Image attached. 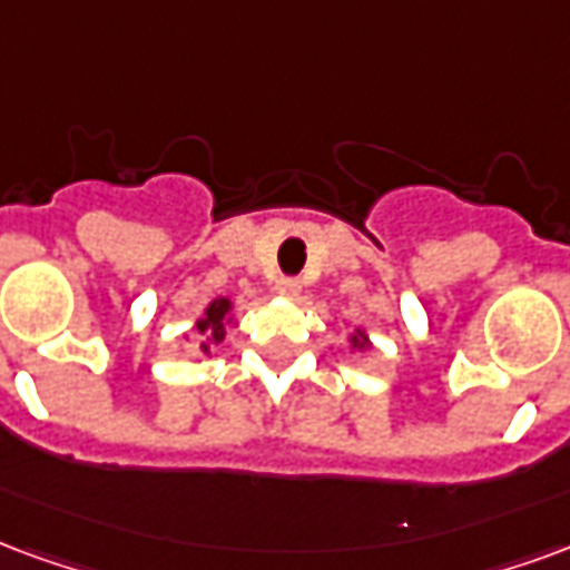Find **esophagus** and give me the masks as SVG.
Wrapping results in <instances>:
<instances>
[{
    "mask_svg": "<svg viewBox=\"0 0 570 570\" xmlns=\"http://www.w3.org/2000/svg\"><path fill=\"white\" fill-rule=\"evenodd\" d=\"M274 289H277V296L296 298L298 293H302V284H298V277H277V284H274Z\"/></svg>",
    "mask_w": 570,
    "mask_h": 570,
    "instance_id": "obj_1",
    "label": "esophagus"
}]
</instances>
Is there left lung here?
<instances>
[{"label": "left lung", "mask_w": 570, "mask_h": 570, "mask_svg": "<svg viewBox=\"0 0 570 570\" xmlns=\"http://www.w3.org/2000/svg\"><path fill=\"white\" fill-rule=\"evenodd\" d=\"M350 344H353V347H356V350L368 347V338H365V332H362V328H356V332L350 335Z\"/></svg>", "instance_id": "left-lung-1"}]
</instances>
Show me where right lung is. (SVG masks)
I'll return each instance as SVG.
<instances>
[{"instance_id": "obj_1", "label": "right lung", "mask_w": 570, "mask_h": 570, "mask_svg": "<svg viewBox=\"0 0 570 570\" xmlns=\"http://www.w3.org/2000/svg\"><path fill=\"white\" fill-rule=\"evenodd\" d=\"M232 302L229 298H214L205 314L196 320V332H199V350L210 353L223 338H226V323H229Z\"/></svg>"}]
</instances>
